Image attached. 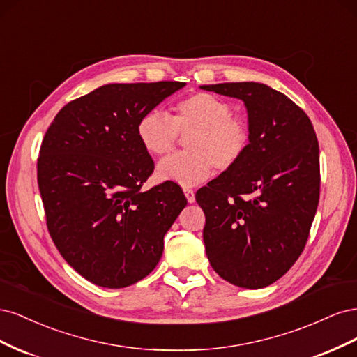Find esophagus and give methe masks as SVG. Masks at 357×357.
I'll return each instance as SVG.
<instances>
[{"label":"esophagus","instance_id":"esophagus-1","mask_svg":"<svg viewBox=\"0 0 357 357\" xmlns=\"http://www.w3.org/2000/svg\"><path fill=\"white\" fill-rule=\"evenodd\" d=\"M183 192H185V195H186V199H188V202H195V192H193L192 189H189V188H185L183 189Z\"/></svg>","mask_w":357,"mask_h":357}]
</instances>
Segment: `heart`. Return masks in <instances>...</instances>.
Listing matches in <instances>:
<instances>
[{"instance_id": "obj_1", "label": "heart", "mask_w": 357, "mask_h": 357, "mask_svg": "<svg viewBox=\"0 0 357 357\" xmlns=\"http://www.w3.org/2000/svg\"><path fill=\"white\" fill-rule=\"evenodd\" d=\"M169 117L160 110L144 113L137 123V137L147 153L165 156L186 137L185 153L164 159L158 165L160 180L180 186H197L207 180L213 168L228 171L245 155L250 131L241 117L232 114L229 102L210 93L198 92L174 104Z\"/></svg>"}]
</instances>
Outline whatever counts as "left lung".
<instances>
[{
    "label": "left lung",
    "mask_w": 357,
    "mask_h": 357,
    "mask_svg": "<svg viewBox=\"0 0 357 357\" xmlns=\"http://www.w3.org/2000/svg\"><path fill=\"white\" fill-rule=\"evenodd\" d=\"M201 89L243 100L250 131L238 164L197 192L205 253L226 282L262 289L283 277L307 244L320 195L317 137L305 112L266 84Z\"/></svg>",
    "instance_id": "1"
}]
</instances>
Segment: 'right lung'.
I'll use <instances>...</instances> for the list:
<instances>
[{"label": "right lung", "mask_w": 357, "mask_h": 357, "mask_svg": "<svg viewBox=\"0 0 357 357\" xmlns=\"http://www.w3.org/2000/svg\"><path fill=\"white\" fill-rule=\"evenodd\" d=\"M183 82L113 83L63 105L40 147L37 180L47 229L91 283L121 289L153 271L188 199L174 181L142 190L155 162L137 123Z\"/></svg>", "instance_id": "obj_1"}]
</instances>
